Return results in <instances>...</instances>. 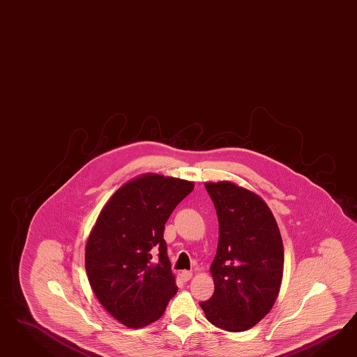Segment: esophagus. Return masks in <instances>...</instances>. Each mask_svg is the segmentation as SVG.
I'll return each mask as SVG.
<instances>
[{
  "label": "esophagus",
  "mask_w": 357,
  "mask_h": 357,
  "mask_svg": "<svg viewBox=\"0 0 357 357\" xmlns=\"http://www.w3.org/2000/svg\"><path fill=\"white\" fill-rule=\"evenodd\" d=\"M181 278H182V280L188 281L192 278V272L191 271H182Z\"/></svg>",
  "instance_id": "obj_1"
}]
</instances>
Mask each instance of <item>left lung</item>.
I'll list each match as a JSON object with an SVG mask.
<instances>
[{"label": "left lung", "mask_w": 357, "mask_h": 357, "mask_svg": "<svg viewBox=\"0 0 357 357\" xmlns=\"http://www.w3.org/2000/svg\"><path fill=\"white\" fill-rule=\"evenodd\" d=\"M206 188L218 217V246L211 266L215 292L200 306L218 328L245 331L268 314L280 291V230L258 195L230 182Z\"/></svg>", "instance_id": "1"}]
</instances>
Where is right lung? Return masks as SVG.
<instances>
[{"instance_id": "obj_1", "label": "right lung", "mask_w": 357, "mask_h": 357, "mask_svg": "<svg viewBox=\"0 0 357 357\" xmlns=\"http://www.w3.org/2000/svg\"><path fill=\"white\" fill-rule=\"evenodd\" d=\"M194 183L148 174L121 185L87 239L85 267L98 301L120 324L139 328L162 317L178 291L165 224ZM159 261H151V251Z\"/></svg>"}]
</instances>
